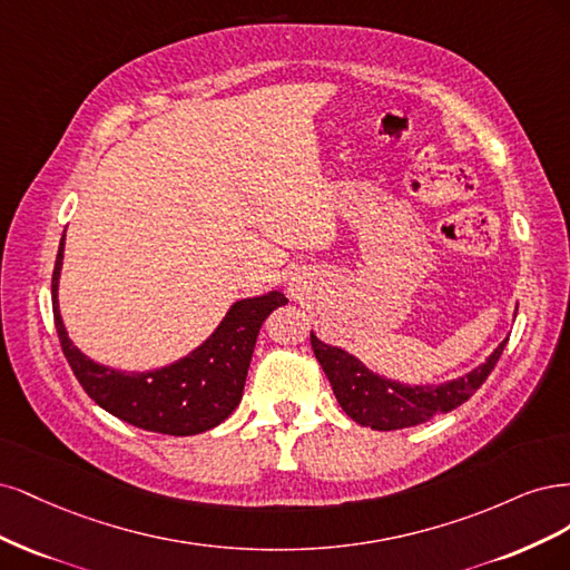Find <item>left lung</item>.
Segmentation results:
<instances>
[{"label":"left lung","instance_id":"obj_1","mask_svg":"<svg viewBox=\"0 0 570 570\" xmlns=\"http://www.w3.org/2000/svg\"><path fill=\"white\" fill-rule=\"evenodd\" d=\"M507 341L509 338L494 347V353L473 372L454 381L440 385H405L370 372L343 347L326 345L315 334H309L312 351H315V357L320 360L328 383H332L338 405L360 426H370L374 431L410 429L464 405L494 370Z\"/></svg>","mask_w":570,"mask_h":570}]
</instances>
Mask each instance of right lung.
<instances>
[{
	"label": "right lung",
	"mask_w": 570,
	"mask_h": 570,
	"mask_svg": "<svg viewBox=\"0 0 570 570\" xmlns=\"http://www.w3.org/2000/svg\"><path fill=\"white\" fill-rule=\"evenodd\" d=\"M66 232L51 274L53 324L63 355L85 393L101 410L127 424L165 435H196L215 429L236 410L255 341L272 309L288 303L284 293L269 291L258 298L236 301L219 326L196 351L154 372H120L80 353L59 312V279Z\"/></svg>",
	"instance_id": "right-lung-1"
}]
</instances>
